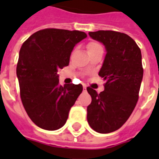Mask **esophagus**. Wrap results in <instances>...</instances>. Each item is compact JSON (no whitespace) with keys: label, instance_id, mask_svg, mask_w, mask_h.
Here are the masks:
<instances>
[{"label":"esophagus","instance_id":"obj_1","mask_svg":"<svg viewBox=\"0 0 159 159\" xmlns=\"http://www.w3.org/2000/svg\"><path fill=\"white\" fill-rule=\"evenodd\" d=\"M83 89H87V87H86V85H83Z\"/></svg>","mask_w":159,"mask_h":159}]
</instances>
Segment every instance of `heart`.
I'll use <instances>...</instances> for the list:
<instances>
[{
	"label": "heart",
	"instance_id": "1",
	"mask_svg": "<svg viewBox=\"0 0 159 159\" xmlns=\"http://www.w3.org/2000/svg\"><path fill=\"white\" fill-rule=\"evenodd\" d=\"M101 48H102V46L99 43H97V42H90L87 45V53H90V52H92V51L98 50V49H101Z\"/></svg>",
	"mask_w": 159,
	"mask_h": 159
}]
</instances>
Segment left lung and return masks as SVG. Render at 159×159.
Here are the masks:
<instances>
[{
	"instance_id": "1",
	"label": "left lung",
	"mask_w": 159,
	"mask_h": 159,
	"mask_svg": "<svg viewBox=\"0 0 159 159\" xmlns=\"http://www.w3.org/2000/svg\"><path fill=\"white\" fill-rule=\"evenodd\" d=\"M104 44L106 54L99 76L105 90L97 93L87 87L92 103L87 106V121L101 134L116 131L125 123L139 99L143 69L140 48L126 34L112 30L89 32Z\"/></svg>"
}]
</instances>
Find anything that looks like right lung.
I'll return each instance as SVG.
<instances>
[{
    "label": "right lung",
    "mask_w": 159,
    "mask_h": 159,
    "mask_svg": "<svg viewBox=\"0 0 159 159\" xmlns=\"http://www.w3.org/2000/svg\"><path fill=\"white\" fill-rule=\"evenodd\" d=\"M87 36L78 30L44 29L21 46L16 67L20 98L29 117L39 128L62 127L82 93L81 84L59 85L57 69L69 64L74 46Z\"/></svg>",
    "instance_id": "obj_1"
}]
</instances>
